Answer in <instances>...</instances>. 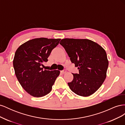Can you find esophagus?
<instances>
[{"mask_svg": "<svg viewBox=\"0 0 125 125\" xmlns=\"http://www.w3.org/2000/svg\"><path fill=\"white\" fill-rule=\"evenodd\" d=\"M66 70H62V71H61V73H63V74H64V73H66Z\"/></svg>", "mask_w": 125, "mask_h": 125, "instance_id": "34e87169", "label": "esophagus"}]
</instances>
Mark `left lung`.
Listing matches in <instances>:
<instances>
[{
    "instance_id": "obj_1",
    "label": "left lung",
    "mask_w": 125,
    "mask_h": 125,
    "mask_svg": "<svg viewBox=\"0 0 125 125\" xmlns=\"http://www.w3.org/2000/svg\"><path fill=\"white\" fill-rule=\"evenodd\" d=\"M60 44L79 71L78 74L73 73V80L68 83L70 89L81 96L92 95L106 77L108 60L105 50L88 39L67 38L62 40Z\"/></svg>"
}]
</instances>
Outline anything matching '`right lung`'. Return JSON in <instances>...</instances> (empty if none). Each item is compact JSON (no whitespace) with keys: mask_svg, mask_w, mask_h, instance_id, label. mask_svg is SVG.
<instances>
[{"mask_svg":"<svg viewBox=\"0 0 125 125\" xmlns=\"http://www.w3.org/2000/svg\"><path fill=\"white\" fill-rule=\"evenodd\" d=\"M60 40L44 37L32 39L20 45L15 52L13 60L15 74L30 95L40 97L51 91L60 71L43 70L41 67L48 61L52 49Z\"/></svg>","mask_w":125,"mask_h":125,"instance_id":"1","label":"right lung"}]
</instances>
